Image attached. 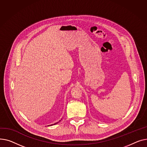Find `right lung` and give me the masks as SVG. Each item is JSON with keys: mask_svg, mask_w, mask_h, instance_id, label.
I'll return each instance as SVG.
<instances>
[{"mask_svg": "<svg viewBox=\"0 0 147 147\" xmlns=\"http://www.w3.org/2000/svg\"><path fill=\"white\" fill-rule=\"evenodd\" d=\"M61 120H62V119H61ZM61 120H59V122H60V121H61ZM58 122H57V123H54V124H53V125H51L50 126H51V125H56V123H57Z\"/></svg>", "mask_w": 147, "mask_h": 147, "instance_id": "right-lung-1", "label": "right lung"}]
</instances>
